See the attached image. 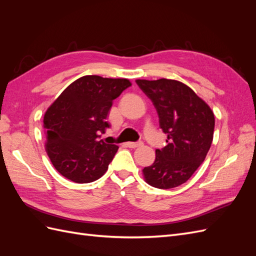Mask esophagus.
Instances as JSON below:
<instances>
[{"instance_id":"obj_1","label":"esophagus","mask_w":256,"mask_h":256,"mask_svg":"<svg viewBox=\"0 0 256 256\" xmlns=\"http://www.w3.org/2000/svg\"><path fill=\"white\" fill-rule=\"evenodd\" d=\"M143 143L142 142H128L127 146L130 147V148H136V147L142 146Z\"/></svg>"}]
</instances>
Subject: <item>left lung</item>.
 Returning a JSON list of instances; mask_svg holds the SVG:
<instances>
[{
    "label": "left lung",
    "mask_w": 256,
    "mask_h": 256,
    "mask_svg": "<svg viewBox=\"0 0 256 256\" xmlns=\"http://www.w3.org/2000/svg\"><path fill=\"white\" fill-rule=\"evenodd\" d=\"M156 108L168 145L143 168L145 182L171 189L187 182L205 160L214 138V115L202 98L184 83L171 80L136 81Z\"/></svg>",
    "instance_id": "left-lung-1"
}]
</instances>
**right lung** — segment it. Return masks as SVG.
<instances>
[{"label": "right lung", "instance_id": "right-lung-1", "mask_svg": "<svg viewBox=\"0 0 256 256\" xmlns=\"http://www.w3.org/2000/svg\"><path fill=\"white\" fill-rule=\"evenodd\" d=\"M131 86L128 79L84 76L62 92L44 116V148L53 166L67 180L88 184L109 168L118 145L99 140L113 100Z\"/></svg>", "mask_w": 256, "mask_h": 256}]
</instances>
